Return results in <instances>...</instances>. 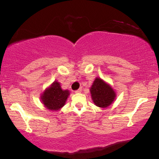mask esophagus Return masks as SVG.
Listing matches in <instances>:
<instances>
[{"label": "esophagus", "instance_id": "1", "mask_svg": "<svg viewBox=\"0 0 159 159\" xmlns=\"http://www.w3.org/2000/svg\"><path fill=\"white\" fill-rule=\"evenodd\" d=\"M81 92H82V88L78 89L77 90H76V91H75V93H80Z\"/></svg>", "mask_w": 159, "mask_h": 159}]
</instances>
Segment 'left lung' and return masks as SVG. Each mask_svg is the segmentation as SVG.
Returning a JSON list of instances; mask_svg holds the SVG:
<instances>
[{"label":"left lung","mask_w":159,"mask_h":159,"mask_svg":"<svg viewBox=\"0 0 159 159\" xmlns=\"http://www.w3.org/2000/svg\"><path fill=\"white\" fill-rule=\"evenodd\" d=\"M90 91L93 103L100 108L108 107L116 97L111 86L100 77L95 78Z\"/></svg>","instance_id":"obj_1"}]
</instances>
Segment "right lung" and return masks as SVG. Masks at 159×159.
I'll return each mask as SVG.
<instances>
[{
  "label": "right lung",
  "mask_w": 159,
  "mask_h": 159,
  "mask_svg": "<svg viewBox=\"0 0 159 159\" xmlns=\"http://www.w3.org/2000/svg\"><path fill=\"white\" fill-rule=\"evenodd\" d=\"M70 93L68 90H63L58 81H54L41 94L40 100L48 110L58 111L65 105Z\"/></svg>",
  "instance_id": "right-lung-1"
}]
</instances>
